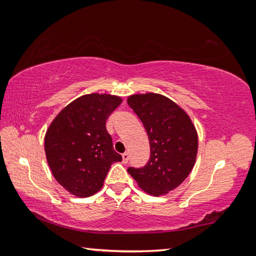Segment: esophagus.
Masks as SVG:
<instances>
[{
    "label": "esophagus",
    "mask_w": 256,
    "mask_h": 256,
    "mask_svg": "<svg viewBox=\"0 0 256 256\" xmlns=\"http://www.w3.org/2000/svg\"><path fill=\"white\" fill-rule=\"evenodd\" d=\"M122 158H123V164H128V159H130V156L128 152H125L122 154Z\"/></svg>",
    "instance_id": "1"
}]
</instances>
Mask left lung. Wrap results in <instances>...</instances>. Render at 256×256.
Segmentation results:
<instances>
[{
  "label": "left lung",
  "instance_id": "8db88e82",
  "mask_svg": "<svg viewBox=\"0 0 256 256\" xmlns=\"http://www.w3.org/2000/svg\"><path fill=\"white\" fill-rule=\"evenodd\" d=\"M128 106L138 116L149 136L150 158L144 167L128 172L151 196H162L185 180L196 164L198 133L188 115L159 94H133Z\"/></svg>",
  "mask_w": 256,
  "mask_h": 256
}]
</instances>
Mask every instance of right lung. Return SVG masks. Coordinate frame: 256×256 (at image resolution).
<instances>
[{"label":"right lung","mask_w":256,"mask_h":256,"mask_svg":"<svg viewBox=\"0 0 256 256\" xmlns=\"http://www.w3.org/2000/svg\"><path fill=\"white\" fill-rule=\"evenodd\" d=\"M120 102L112 94H84L63 108L47 130V162L55 180L73 196H94L112 164L122 162L106 130V120Z\"/></svg>","instance_id":"add662e5"}]
</instances>
